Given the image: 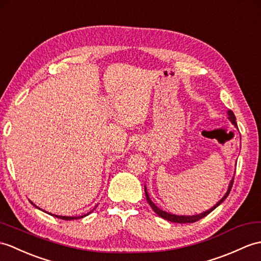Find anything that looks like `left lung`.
Returning a JSON list of instances; mask_svg holds the SVG:
<instances>
[{"label":"left lung","mask_w":261,"mask_h":261,"mask_svg":"<svg viewBox=\"0 0 261 261\" xmlns=\"http://www.w3.org/2000/svg\"><path fill=\"white\" fill-rule=\"evenodd\" d=\"M227 113H228V119L230 120V122H231V123L236 126V128H238V126H237V122H236V117H234L233 112H232L231 110H228ZM232 184H233V178L231 179V181H230V184H229V186H228V190H227V192L225 193V196H223V197L219 200V201H218V202L214 205L213 208H210L209 210L204 211V213L200 214V215H196V216H178V215H172V214H170V213H167V211H163V210H161L160 208L156 207V205L154 204V202H152V200L150 199V197H149V195H148L147 187H145V186H144V192H145V198H147V201H148V203L150 204V207L153 209L154 213H155L156 215H158L159 217L163 218V219H166V220H168V221H171V222H177V223H192V222H196V221H198V220H200V219H202V218H204L205 216L209 215V214L211 213V211L215 210L220 203H222L223 201H225V199L229 196L230 190H231Z\"/></svg>","instance_id":"1"}]
</instances>
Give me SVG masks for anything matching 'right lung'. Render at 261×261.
<instances>
[{
  "label": "right lung",
  "mask_w": 261,
  "mask_h": 261,
  "mask_svg": "<svg viewBox=\"0 0 261 261\" xmlns=\"http://www.w3.org/2000/svg\"><path fill=\"white\" fill-rule=\"evenodd\" d=\"M31 203L34 205V207H36V205L31 201ZM38 209H40L39 207H36ZM95 209V208H94ZM42 210V209H41ZM44 211V210H43ZM93 211V210H92ZM91 213V211H90ZM89 213V214H90ZM89 214H87V215H83V216H80V217H66V216H58V215H52V214H50L51 216H54V217H57V218H60V219H63V220H74V219H80V218H83V217H86V216H88Z\"/></svg>",
  "instance_id": "1"
}]
</instances>
